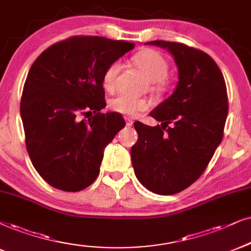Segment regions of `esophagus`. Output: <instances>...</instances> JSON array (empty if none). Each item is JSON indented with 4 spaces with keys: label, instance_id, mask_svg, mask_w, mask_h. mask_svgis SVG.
<instances>
[{
    "label": "esophagus",
    "instance_id": "34e87169",
    "mask_svg": "<svg viewBox=\"0 0 251 251\" xmlns=\"http://www.w3.org/2000/svg\"><path fill=\"white\" fill-rule=\"evenodd\" d=\"M125 122H126V126H128V127H131V126L133 125V120H132V119L126 118Z\"/></svg>",
    "mask_w": 251,
    "mask_h": 251
}]
</instances>
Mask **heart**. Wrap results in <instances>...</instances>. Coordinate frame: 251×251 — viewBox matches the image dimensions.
Masks as SVG:
<instances>
[{
  "label": "heart",
  "mask_w": 251,
  "mask_h": 251,
  "mask_svg": "<svg viewBox=\"0 0 251 251\" xmlns=\"http://www.w3.org/2000/svg\"><path fill=\"white\" fill-rule=\"evenodd\" d=\"M133 61L136 67L140 68L151 81V89L154 93H163L167 89L166 75L168 73L167 60L160 52L154 50H146L134 55ZM122 69V63L118 60L111 62L103 73V87L107 91H113L117 87V77ZM110 107L115 112L125 116H136L149 109L148 100L136 98L126 94H119L110 100Z\"/></svg>",
  "instance_id": "obj_1"
}]
</instances>
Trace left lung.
Here are the masks:
<instances>
[{
	"label": "left lung",
	"mask_w": 251,
	"mask_h": 251,
	"mask_svg": "<svg viewBox=\"0 0 251 251\" xmlns=\"http://www.w3.org/2000/svg\"><path fill=\"white\" fill-rule=\"evenodd\" d=\"M178 68L175 93L151 112L162 124L134 123L131 157L136 178L157 195L189 188L204 173L224 136L228 97L220 68L207 53L175 41L154 40Z\"/></svg>",
	"instance_id": "8db88e82"
}]
</instances>
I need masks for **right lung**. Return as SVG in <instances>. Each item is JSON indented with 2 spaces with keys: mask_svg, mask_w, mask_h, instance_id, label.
<instances>
[{
  "mask_svg": "<svg viewBox=\"0 0 251 251\" xmlns=\"http://www.w3.org/2000/svg\"><path fill=\"white\" fill-rule=\"evenodd\" d=\"M132 49L129 41L73 36L31 66L21 98L25 145L34 169L53 188L77 192L96 180L104 147L125 127L120 113L100 112L103 73Z\"/></svg>",
  "mask_w": 251,
  "mask_h": 251,
  "instance_id": "add662e5",
  "label": "right lung"
}]
</instances>
